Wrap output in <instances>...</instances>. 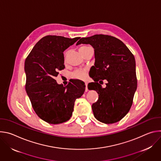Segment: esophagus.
Masks as SVG:
<instances>
[{"label": "esophagus", "instance_id": "34e87169", "mask_svg": "<svg viewBox=\"0 0 161 161\" xmlns=\"http://www.w3.org/2000/svg\"><path fill=\"white\" fill-rule=\"evenodd\" d=\"M87 85L88 83L86 82H85V92L88 91V88H87Z\"/></svg>", "mask_w": 161, "mask_h": 161}]
</instances>
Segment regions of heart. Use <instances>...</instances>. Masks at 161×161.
<instances>
[{
  "label": "heart",
  "mask_w": 161,
  "mask_h": 161,
  "mask_svg": "<svg viewBox=\"0 0 161 161\" xmlns=\"http://www.w3.org/2000/svg\"><path fill=\"white\" fill-rule=\"evenodd\" d=\"M89 48V47H87V46H83V47H80L79 50H82V49H86ZM85 72L84 71H77L73 74V77L78 79H82L85 78Z\"/></svg>",
  "instance_id": "obj_1"
}]
</instances>
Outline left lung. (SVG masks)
I'll return each instance as SVG.
<instances>
[{
    "label": "left lung",
    "mask_w": 161,
    "mask_h": 161,
    "mask_svg": "<svg viewBox=\"0 0 161 161\" xmlns=\"http://www.w3.org/2000/svg\"><path fill=\"white\" fill-rule=\"evenodd\" d=\"M80 44H89L94 49L95 64L91 67L94 82L88 85L99 94L92 106L94 115L106 124L117 122L129 111L137 88L134 57L122 41L108 35L83 37L76 45ZM101 79L108 81L105 88L98 83Z\"/></svg>",
    "instance_id": "obj_1"
}]
</instances>
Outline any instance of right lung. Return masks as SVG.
<instances>
[{
  "instance_id": "add662e5",
  "label": "right lung",
  "mask_w": 161,
  "mask_h": 161,
  "mask_svg": "<svg viewBox=\"0 0 161 161\" xmlns=\"http://www.w3.org/2000/svg\"><path fill=\"white\" fill-rule=\"evenodd\" d=\"M79 39L45 36L36 44L25 60L27 94L37 116L48 124L69 120L76 99L85 92V83L80 80L66 86L55 80L58 71L65 68L63 52Z\"/></svg>"
}]
</instances>
